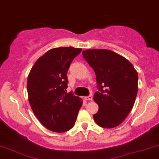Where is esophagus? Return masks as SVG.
Wrapping results in <instances>:
<instances>
[{
	"instance_id": "obj_1",
	"label": "esophagus",
	"mask_w": 159,
	"mask_h": 159,
	"mask_svg": "<svg viewBox=\"0 0 159 159\" xmlns=\"http://www.w3.org/2000/svg\"><path fill=\"white\" fill-rule=\"evenodd\" d=\"M85 100H87V101H90V100H92V95H89V96H88V97H86L85 98Z\"/></svg>"
}]
</instances>
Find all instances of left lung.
Instances as JSON below:
<instances>
[{
    "instance_id": "obj_1",
    "label": "left lung",
    "mask_w": 159,
    "mask_h": 159,
    "mask_svg": "<svg viewBox=\"0 0 159 159\" xmlns=\"http://www.w3.org/2000/svg\"><path fill=\"white\" fill-rule=\"evenodd\" d=\"M84 58L96 74L94 100L99 111L93 116L97 125L111 129L120 125L134 106L138 74L125 57L107 49L83 51Z\"/></svg>"
}]
</instances>
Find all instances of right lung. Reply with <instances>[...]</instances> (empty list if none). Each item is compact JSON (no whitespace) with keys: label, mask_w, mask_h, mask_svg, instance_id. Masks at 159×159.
<instances>
[{"label":"right lung","mask_w":159,"mask_h":159,"mask_svg":"<svg viewBox=\"0 0 159 159\" xmlns=\"http://www.w3.org/2000/svg\"><path fill=\"white\" fill-rule=\"evenodd\" d=\"M81 48L59 47L39 57L27 77L30 105L43 125L52 132L62 133L73 128L83 100L67 93V73Z\"/></svg>","instance_id":"1"}]
</instances>
